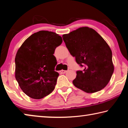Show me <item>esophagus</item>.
<instances>
[{"mask_svg": "<svg viewBox=\"0 0 128 128\" xmlns=\"http://www.w3.org/2000/svg\"><path fill=\"white\" fill-rule=\"evenodd\" d=\"M67 72V70H61L60 71V73H61V74H64V73H66Z\"/></svg>", "mask_w": 128, "mask_h": 128, "instance_id": "esophagus-1", "label": "esophagus"}]
</instances>
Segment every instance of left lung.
<instances>
[{"label":"left lung","instance_id":"1","mask_svg":"<svg viewBox=\"0 0 128 128\" xmlns=\"http://www.w3.org/2000/svg\"><path fill=\"white\" fill-rule=\"evenodd\" d=\"M71 55L83 71H77L73 84L87 93L103 89L110 82L114 71L112 51L105 40L92 28L81 27L62 35Z\"/></svg>","mask_w":128,"mask_h":128}]
</instances>
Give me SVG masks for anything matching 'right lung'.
<instances>
[{
    "label": "right lung",
    "mask_w": 128,
    "mask_h": 128,
    "mask_svg": "<svg viewBox=\"0 0 128 128\" xmlns=\"http://www.w3.org/2000/svg\"><path fill=\"white\" fill-rule=\"evenodd\" d=\"M62 42L59 34L41 30L28 37L18 48L15 57V78L30 98L42 99L55 88L59 73L54 70L57 62L53 54Z\"/></svg>",
    "instance_id": "add662e5"
}]
</instances>
